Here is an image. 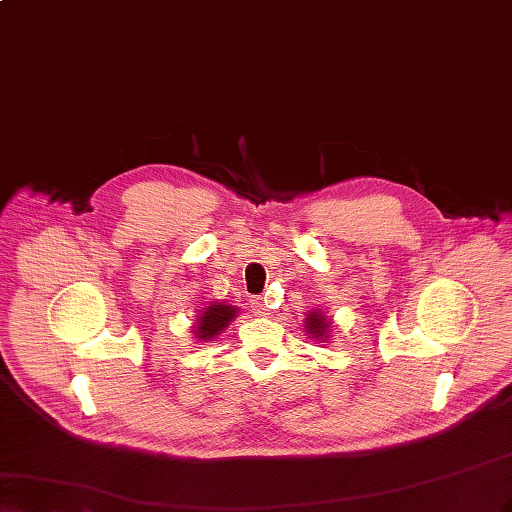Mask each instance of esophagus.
<instances>
[{"label": "esophagus", "mask_w": 512, "mask_h": 512, "mask_svg": "<svg viewBox=\"0 0 512 512\" xmlns=\"http://www.w3.org/2000/svg\"><path fill=\"white\" fill-rule=\"evenodd\" d=\"M251 308L257 312V315H268V304H266V300L263 298H253L251 300Z\"/></svg>", "instance_id": "34e87169"}]
</instances>
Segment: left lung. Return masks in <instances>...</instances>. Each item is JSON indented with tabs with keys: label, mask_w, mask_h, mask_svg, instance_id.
Returning <instances> with one entry per match:
<instances>
[{
	"label": "left lung",
	"mask_w": 512,
	"mask_h": 512,
	"mask_svg": "<svg viewBox=\"0 0 512 512\" xmlns=\"http://www.w3.org/2000/svg\"><path fill=\"white\" fill-rule=\"evenodd\" d=\"M329 323L323 319L321 312H310L306 315V332L312 334V338H327Z\"/></svg>",
	"instance_id": "obj_1"
}]
</instances>
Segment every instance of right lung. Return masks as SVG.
<instances>
[{
  "mask_svg": "<svg viewBox=\"0 0 512 512\" xmlns=\"http://www.w3.org/2000/svg\"><path fill=\"white\" fill-rule=\"evenodd\" d=\"M236 317V308L234 306H225L221 302L212 304L202 310V317L197 319V329L195 336L200 340H212L217 334H221L227 327V323Z\"/></svg>",
  "mask_w": 512,
  "mask_h": 512,
  "instance_id": "obj_1",
  "label": "right lung"
}]
</instances>
